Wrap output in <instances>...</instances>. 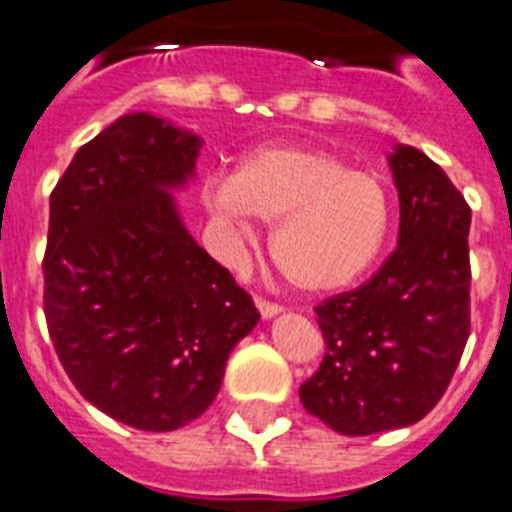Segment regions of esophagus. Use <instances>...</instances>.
I'll return each mask as SVG.
<instances>
[{
	"label": "esophagus",
	"mask_w": 512,
	"mask_h": 512,
	"mask_svg": "<svg viewBox=\"0 0 512 512\" xmlns=\"http://www.w3.org/2000/svg\"><path fill=\"white\" fill-rule=\"evenodd\" d=\"M255 305H257V310H260L262 320H272V317L280 315V312H282L280 305H275V302L260 300V297H257V300H255Z\"/></svg>",
	"instance_id": "esophagus-1"
}]
</instances>
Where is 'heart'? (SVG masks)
Returning a JSON list of instances; mask_svg holds the SVG:
<instances>
[{
  "mask_svg": "<svg viewBox=\"0 0 512 512\" xmlns=\"http://www.w3.org/2000/svg\"><path fill=\"white\" fill-rule=\"evenodd\" d=\"M205 200L237 242L255 232L252 215L275 222L272 260L305 292L352 285L380 257L393 227L388 185L317 147L252 150L235 175L210 180Z\"/></svg>",
  "mask_w": 512,
  "mask_h": 512,
  "instance_id": "heart-1",
  "label": "heart"
}]
</instances>
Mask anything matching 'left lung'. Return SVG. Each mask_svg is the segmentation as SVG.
<instances>
[{
  "label": "left lung",
  "mask_w": 512,
  "mask_h": 512,
  "mask_svg": "<svg viewBox=\"0 0 512 512\" xmlns=\"http://www.w3.org/2000/svg\"><path fill=\"white\" fill-rule=\"evenodd\" d=\"M398 187V247L357 290L315 307L320 370L305 410L342 435L423 420L438 405L470 332V207L443 167L410 145L388 155Z\"/></svg>",
  "instance_id": "1"
}]
</instances>
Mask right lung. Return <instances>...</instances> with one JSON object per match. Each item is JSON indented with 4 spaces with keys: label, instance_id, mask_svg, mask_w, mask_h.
I'll return each instance as SVG.
<instances>
[{
    "label": "right lung",
    "instance_id": "1",
    "mask_svg": "<svg viewBox=\"0 0 512 512\" xmlns=\"http://www.w3.org/2000/svg\"><path fill=\"white\" fill-rule=\"evenodd\" d=\"M200 147L167 119L124 114L79 147L49 197L44 315L59 362L94 408L150 433L210 408L260 320L182 222L175 192Z\"/></svg>",
    "mask_w": 512,
    "mask_h": 512
}]
</instances>
